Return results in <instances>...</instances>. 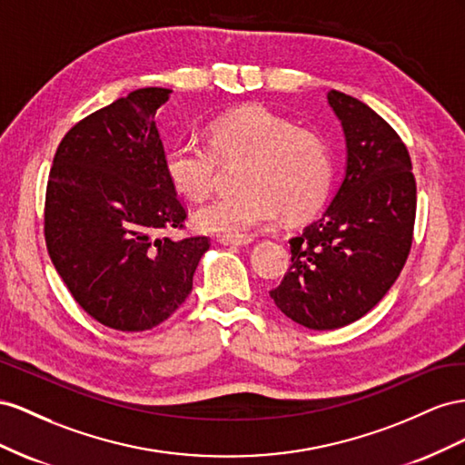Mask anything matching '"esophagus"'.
<instances>
[{
	"mask_svg": "<svg viewBox=\"0 0 465 465\" xmlns=\"http://www.w3.org/2000/svg\"><path fill=\"white\" fill-rule=\"evenodd\" d=\"M222 245H230V247H242V245H249L253 242V237H222Z\"/></svg>",
	"mask_w": 465,
	"mask_h": 465,
	"instance_id": "obj_1",
	"label": "esophagus"
}]
</instances>
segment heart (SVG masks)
Here are the masks:
<instances>
[{
    "instance_id": "heart-1",
    "label": "heart",
    "mask_w": 465,
    "mask_h": 465,
    "mask_svg": "<svg viewBox=\"0 0 465 465\" xmlns=\"http://www.w3.org/2000/svg\"><path fill=\"white\" fill-rule=\"evenodd\" d=\"M208 142L181 140L165 157L169 183L191 201H204L214 191L220 161L245 162L240 193L194 212V225L204 233L247 237L272 223L281 212L288 222H302L329 196L335 159L320 132L298 128L262 107H243L216 118L208 128Z\"/></svg>"
}]
</instances>
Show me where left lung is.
<instances>
[{
    "instance_id": "left-lung-1",
    "label": "left lung",
    "mask_w": 465,
    "mask_h": 465,
    "mask_svg": "<svg viewBox=\"0 0 465 465\" xmlns=\"http://www.w3.org/2000/svg\"><path fill=\"white\" fill-rule=\"evenodd\" d=\"M327 99L347 138V173L323 216L290 240L288 272L271 290L278 310L315 331L361 320L386 296L405 267L417 214L400 134L362 101L335 89Z\"/></svg>"
}]
</instances>
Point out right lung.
Masks as SVG:
<instances>
[{
    "label": "right lung",
    "mask_w": 465,
    "mask_h": 465,
    "mask_svg": "<svg viewBox=\"0 0 465 465\" xmlns=\"http://www.w3.org/2000/svg\"><path fill=\"white\" fill-rule=\"evenodd\" d=\"M171 89L128 93L74 124L50 167L45 240L87 315L116 331L157 327L187 300L210 237L173 242L187 208L165 173L155 113Z\"/></svg>",
    "instance_id": "right-lung-1"
}]
</instances>
